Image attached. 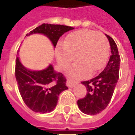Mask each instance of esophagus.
<instances>
[{
	"mask_svg": "<svg viewBox=\"0 0 135 135\" xmlns=\"http://www.w3.org/2000/svg\"><path fill=\"white\" fill-rule=\"evenodd\" d=\"M77 83L75 81H72V79H67L66 80V85L69 87H71L72 88L73 86H75V84H76Z\"/></svg>",
	"mask_w": 135,
	"mask_h": 135,
	"instance_id": "34e87169",
	"label": "esophagus"
}]
</instances>
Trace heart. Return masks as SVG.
<instances>
[{"mask_svg": "<svg viewBox=\"0 0 135 135\" xmlns=\"http://www.w3.org/2000/svg\"><path fill=\"white\" fill-rule=\"evenodd\" d=\"M109 42L106 36L95 30L83 29L72 32L57 48V60L62 69H67L73 60H78L68 70V75L78 78L95 72L105 66L108 58Z\"/></svg>", "mask_w": 135, "mask_h": 135, "instance_id": "b5f03b06", "label": "heart"}]
</instances>
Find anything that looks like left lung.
Here are the masks:
<instances>
[{
    "mask_svg": "<svg viewBox=\"0 0 135 135\" xmlns=\"http://www.w3.org/2000/svg\"><path fill=\"white\" fill-rule=\"evenodd\" d=\"M110 45L111 55L104 70L89 81H81L86 88L84 98L78 100V106L83 113L95 115L101 113L109 104L119 79L120 56L114 40L106 35Z\"/></svg>",
    "mask_w": 135,
    "mask_h": 135,
    "instance_id": "1",
    "label": "left lung"
}]
</instances>
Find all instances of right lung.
I'll use <instances>...</instances> for the list:
<instances>
[{"mask_svg":"<svg viewBox=\"0 0 135 135\" xmlns=\"http://www.w3.org/2000/svg\"><path fill=\"white\" fill-rule=\"evenodd\" d=\"M73 29L74 27L69 26L42 24L26 36L42 33L49 37L55 47L60 37ZM15 75L24 102L36 113L52 111L57 104L60 93L68 89L66 78L62 73L55 72L51 65L43 70L31 71L26 69L17 57Z\"/></svg>","mask_w":135,"mask_h":135,"instance_id":"add662e5","label":"right lung"}]
</instances>
